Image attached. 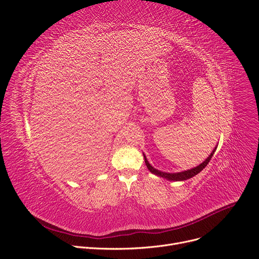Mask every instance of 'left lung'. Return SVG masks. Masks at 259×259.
Masks as SVG:
<instances>
[{
	"instance_id": "left-lung-1",
	"label": "left lung",
	"mask_w": 259,
	"mask_h": 259,
	"mask_svg": "<svg viewBox=\"0 0 259 259\" xmlns=\"http://www.w3.org/2000/svg\"><path fill=\"white\" fill-rule=\"evenodd\" d=\"M215 149H217V146L213 148V150H212V153L209 155V157L203 163H201L200 165L193 167V168H191V169H187V170L180 171V172H165V171L158 170L157 168H155V167H153V166L149 164V162L147 161L146 156L144 154H143V156H144V161H145L146 167H147L148 170L151 174H154V175H156V176H158L160 178L166 179V180H168V181H185V180H188V179L196 176L197 174H200L205 168V167L207 166V164L210 162L212 156H213Z\"/></svg>"
}]
</instances>
